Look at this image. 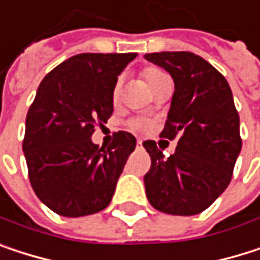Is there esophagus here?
<instances>
[{"label":"esophagus","instance_id":"esophagus-1","mask_svg":"<svg viewBox=\"0 0 260 260\" xmlns=\"http://www.w3.org/2000/svg\"><path fill=\"white\" fill-rule=\"evenodd\" d=\"M136 147H138V148H139V147H142V141H141V139H139V141L136 142Z\"/></svg>","mask_w":260,"mask_h":260}]
</instances>
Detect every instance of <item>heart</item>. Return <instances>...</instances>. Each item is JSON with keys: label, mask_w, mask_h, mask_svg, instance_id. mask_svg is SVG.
<instances>
[{"label": "heart", "mask_w": 260, "mask_h": 260, "mask_svg": "<svg viewBox=\"0 0 260 260\" xmlns=\"http://www.w3.org/2000/svg\"><path fill=\"white\" fill-rule=\"evenodd\" d=\"M142 77H144L145 83L148 84V87L153 89V87H154L162 78H165L167 75H165L160 69H157V68H154V66H148V68H144ZM118 93H119V83H116L115 87H113V98H116ZM151 125H153L151 121H150V119H145V118H135V119L128 121V127H130L132 130H136V132H148V130L151 128Z\"/></svg>", "instance_id": "1"}]
</instances>
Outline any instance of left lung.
Masks as SVG:
<instances>
[{
    "label": "left lung",
    "instance_id": "obj_1",
    "mask_svg": "<svg viewBox=\"0 0 260 260\" xmlns=\"http://www.w3.org/2000/svg\"><path fill=\"white\" fill-rule=\"evenodd\" d=\"M162 66L176 90L160 138L177 139L176 153L165 157L154 141L142 145L151 157L145 174L150 204L170 215H197L229 186L242 139L239 115L225 77L189 51L148 53Z\"/></svg>",
    "mask_w": 260,
    "mask_h": 260
}]
</instances>
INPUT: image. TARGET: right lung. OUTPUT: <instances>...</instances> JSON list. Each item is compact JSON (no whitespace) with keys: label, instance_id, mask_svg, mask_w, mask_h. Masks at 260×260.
<instances>
[{"label":"right lung","instance_id":"obj_1","mask_svg":"<svg viewBox=\"0 0 260 260\" xmlns=\"http://www.w3.org/2000/svg\"><path fill=\"white\" fill-rule=\"evenodd\" d=\"M136 53H83L50 71L25 119L22 150L35 194L62 216L106 209L136 147L128 132L104 148L92 142L96 125L113 113L118 75Z\"/></svg>","mask_w":260,"mask_h":260}]
</instances>
